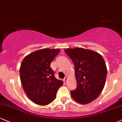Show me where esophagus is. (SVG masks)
I'll return each instance as SVG.
<instances>
[{
	"mask_svg": "<svg viewBox=\"0 0 122 122\" xmlns=\"http://www.w3.org/2000/svg\"><path fill=\"white\" fill-rule=\"evenodd\" d=\"M67 79H68V77H67V76H66V77H64V79H63V81L64 82H66L67 81Z\"/></svg>",
	"mask_w": 122,
	"mask_h": 122,
	"instance_id": "34e87169",
	"label": "esophagus"
}]
</instances>
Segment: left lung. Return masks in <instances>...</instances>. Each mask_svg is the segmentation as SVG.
<instances>
[{
    "label": "left lung",
    "mask_w": 122,
    "mask_h": 122,
    "mask_svg": "<svg viewBox=\"0 0 122 122\" xmlns=\"http://www.w3.org/2000/svg\"><path fill=\"white\" fill-rule=\"evenodd\" d=\"M64 51L73 61L77 88L71 92V97L80 104L96 100L104 88L107 67L101 55L91 50L75 47Z\"/></svg>",
    "instance_id": "left-lung-1"
}]
</instances>
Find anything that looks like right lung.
Listing matches in <instances>:
<instances>
[{"label": "right lung", "instance_id": "1", "mask_svg": "<svg viewBox=\"0 0 122 122\" xmlns=\"http://www.w3.org/2000/svg\"><path fill=\"white\" fill-rule=\"evenodd\" d=\"M59 49H43L25 57L20 68L22 88L29 98L40 105H49L56 98L62 81L54 76L50 64L59 53Z\"/></svg>", "mask_w": 122, "mask_h": 122}]
</instances>
